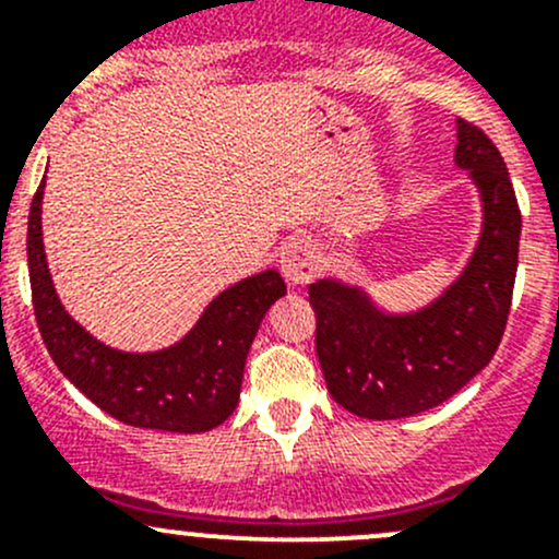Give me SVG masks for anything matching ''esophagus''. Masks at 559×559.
<instances>
[{
  "mask_svg": "<svg viewBox=\"0 0 559 559\" xmlns=\"http://www.w3.org/2000/svg\"><path fill=\"white\" fill-rule=\"evenodd\" d=\"M281 273L292 286H302L313 278L316 267H319V257L316 248L308 240H292L281 251Z\"/></svg>",
  "mask_w": 559,
  "mask_h": 559,
  "instance_id": "esophagus-1",
  "label": "esophagus"
}]
</instances>
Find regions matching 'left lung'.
Here are the masks:
<instances>
[{"label":"left lung","mask_w":559,"mask_h":559,"mask_svg":"<svg viewBox=\"0 0 559 559\" xmlns=\"http://www.w3.org/2000/svg\"><path fill=\"white\" fill-rule=\"evenodd\" d=\"M456 167L471 173L484 227L460 278L414 313H384L357 286H308L316 354L332 400L362 419H405L460 392L495 357L514 295L522 213L509 170L476 123L456 118Z\"/></svg>","instance_id":"1"}]
</instances>
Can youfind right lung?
<instances>
[{"mask_svg": "<svg viewBox=\"0 0 559 559\" xmlns=\"http://www.w3.org/2000/svg\"><path fill=\"white\" fill-rule=\"evenodd\" d=\"M43 189L45 178L32 200L26 257L39 335L61 373L123 425L207 432L227 421L240 400L259 324L286 295L278 270H264L222 292L175 346L151 354L118 352L88 335L59 302L43 248Z\"/></svg>", "mask_w": 559, "mask_h": 559, "instance_id": "obj_1", "label": "right lung"}]
</instances>
